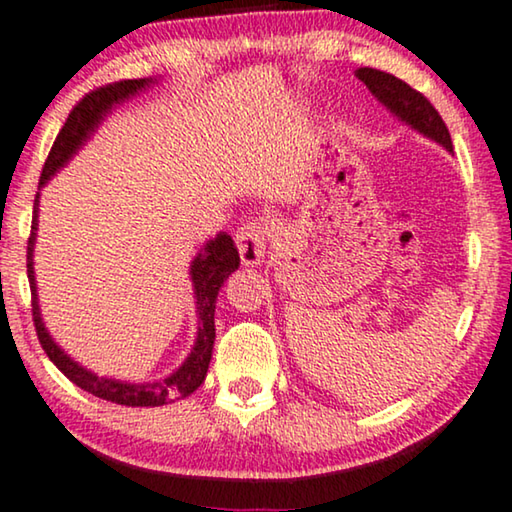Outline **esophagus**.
<instances>
[{
    "instance_id": "34e87169",
    "label": "esophagus",
    "mask_w": 512,
    "mask_h": 512,
    "mask_svg": "<svg viewBox=\"0 0 512 512\" xmlns=\"http://www.w3.org/2000/svg\"><path fill=\"white\" fill-rule=\"evenodd\" d=\"M236 248H239L241 262L246 266H255L264 259L266 253V225L262 222H246L236 232Z\"/></svg>"
}]
</instances>
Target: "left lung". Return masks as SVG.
<instances>
[{"mask_svg":"<svg viewBox=\"0 0 512 512\" xmlns=\"http://www.w3.org/2000/svg\"><path fill=\"white\" fill-rule=\"evenodd\" d=\"M357 78L369 88L380 104H385L399 120L406 122L417 132L441 143L445 150H452V139L448 127L438 111L422 92L410 88L401 78L385 74V71L362 67L357 69Z\"/></svg>","mask_w":512,"mask_h":512,"instance_id":"8db88e82","label":"left lung"}]
</instances>
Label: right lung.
Wrapping results in <instances>:
<instances>
[{
	"mask_svg": "<svg viewBox=\"0 0 512 512\" xmlns=\"http://www.w3.org/2000/svg\"><path fill=\"white\" fill-rule=\"evenodd\" d=\"M148 83H153V78H134V81H120L109 83L104 88L92 90L90 95H85L81 102L74 106V111L69 113L67 122L57 134V139L50 148L43 164L39 187L50 181V176L57 169H62L67 164L78 148L83 146L85 139L95 132V127L102 122L106 113L111 111L113 104L125 102L127 97L136 95V92L146 88ZM39 192L34 199V215H32V234L27 239V278H30V290H32V318L34 329H37L39 343L46 355L50 357L57 369L67 376L71 383L81 387V390L95 394L99 399L120 403V406H164L176 399H185L204 383L208 364H211L213 355V341H215V301H218L220 287L225 285V280L232 276V271L239 269V250H236L232 236L220 232L213 241H208L204 250L194 257L190 266V276L194 285V294H197V315H199V331L197 341L190 357L185 359L181 369L171 373L169 378L160 380V383H146V385H134V383H122V380L111 378H99L95 373L78 366L74 359L64 355V350L57 345L50 334L43 327L41 313H39V301H37V283H34V262H32V250L34 239H37V218H39Z\"/></svg>",
	"mask_w": 512,
	"mask_h": 512,
	"instance_id": "right-lung-1",
	"label": "right lung"
}]
</instances>
